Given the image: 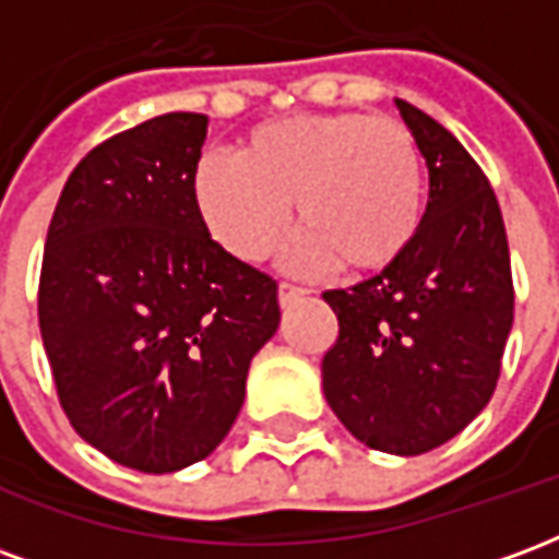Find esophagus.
I'll return each mask as SVG.
<instances>
[{"instance_id": "1", "label": "esophagus", "mask_w": 559, "mask_h": 559, "mask_svg": "<svg viewBox=\"0 0 559 559\" xmlns=\"http://www.w3.org/2000/svg\"><path fill=\"white\" fill-rule=\"evenodd\" d=\"M305 296H308V290L296 287V284H287V281H284V284L278 287V302L284 305V308H290V305L302 302Z\"/></svg>"}]
</instances>
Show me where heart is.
<instances>
[{"mask_svg":"<svg viewBox=\"0 0 559 559\" xmlns=\"http://www.w3.org/2000/svg\"><path fill=\"white\" fill-rule=\"evenodd\" d=\"M194 206L230 254L263 260L287 230L290 203L302 239L296 266L338 263L353 275L395 266L425 215V160L392 116L296 114L251 128L236 160L197 164Z\"/></svg>","mask_w":559,"mask_h":559,"instance_id":"b5f03b06","label":"heart"}]
</instances>
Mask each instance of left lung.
Masks as SVG:
<instances>
[{
	"label": "left lung",
	"instance_id": "left-lung-1",
	"mask_svg": "<svg viewBox=\"0 0 559 559\" xmlns=\"http://www.w3.org/2000/svg\"><path fill=\"white\" fill-rule=\"evenodd\" d=\"M395 107L428 167V206L395 266L323 293L338 317L323 392L359 443L421 455L491 401L515 293L503 215L479 164L419 107Z\"/></svg>",
	"mask_w": 559,
	"mask_h": 559
}]
</instances>
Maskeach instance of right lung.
<instances>
[{
	"instance_id": "right-lung-1",
	"label": "right lung",
	"mask_w": 559,
	"mask_h": 559,
	"mask_svg": "<svg viewBox=\"0 0 559 559\" xmlns=\"http://www.w3.org/2000/svg\"><path fill=\"white\" fill-rule=\"evenodd\" d=\"M209 116L164 114L92 148L47 230L38 323L74 431L140 473L212 455L281 323L278 284L194 206Z\"/></svg>"
}]
</instances>
